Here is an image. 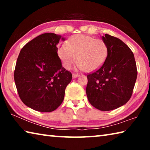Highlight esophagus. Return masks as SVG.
<instances>
[{"label":"esophagus","mask_w":150,"mask_h":150,"mask_svg":"<svg viewBox=\"0 0 150 150\" xmlns=\"http://www.w3.org/2000/svg\"><path fill=\"white\" fill-rule=\"evenodd\" d=\"M79 75L77 74V73H73V78L75 79V78H77V77H79Z\"/></svg>","instance_id":"1"}]
</instances>
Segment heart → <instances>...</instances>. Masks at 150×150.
Listing matches in <instances>:
<instances>
[{"label":"heart","mask_w":150,"mask_h":150,"mask_svg":"<svg viewBox=\"0 0 150 150\" xmlns=\"http://www.w3.org/2000/svg\"><path fill=\"white\" fill-rule=\"evenodd\" d=\"M108 52L105 40L84 34L73 35L57 48V55L65 69H70L77 59L78 69L87 72L99 69L107 59Z\"/></svg>","instance_id":"b5f03b06"}]
</instances>
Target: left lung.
I'll use <instances>...</instances> for the list:
<instances>
[{"mask_svg": "<svg viewBox=\"0 0 150 150\" xmlns=\"http://www.w3.org/2000/svg\"><path fill=\"white\" fill-rule=\"evenodd\" d=\"M108 55L97 71L87 75L86 93L91 105L102 111L118 108L130 100L138 75L133 52L117 38L105 34Z\"/></svg>", "mask_w": 150, "mask_h": 150, "instance_id": "1", "label": "left lung"}]
</instances>
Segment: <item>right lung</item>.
Returning a JSON list of instances; mask_svg holds the SVG:
<instances>
[{
  "mask_svg": "<svg viewBox=\"0 0 150 150\" xmlns=\"http://www.w3.org/2000/svg\"><path fill=\"white\" fill-rule=\"evenodd\" d=\"M61 38L54 33L40 35L28 42L18 57L14 73L18 93L35 110L50 112L57 108L71 81V73L62 67L57 55Z\"/></svg>",
  "mask_w": 150,
  "mask_h": 150,
  "instance_id": "1",
  "label": "right lung"
}]
</instances>
